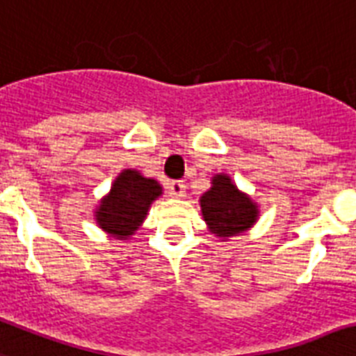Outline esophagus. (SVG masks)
<instances>
[{
  "instance_id": "34e87169",
  "label": "esophagus",
  "mask_w": 356,
  "mask_h": 356,
  "mask_svg": "<svg viewBox=\"0 0 356 356\" xmlns=\"http://www.w3.org/2000/svg\"><path fill=\"white\" fill-rule=\"evenodd\" d=\"M167 189H169V195L175 196V198H181V196L186 195V184H184L181 180L169 181Z\"/></svg>"
}]
</instances>
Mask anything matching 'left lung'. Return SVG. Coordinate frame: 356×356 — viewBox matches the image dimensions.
<instances>
[{
  "mask_svg": "<svg viewBox=\"0 0 356 356\" xmlns=\"http://www.w3.org/2000/svg\"><path fill=\"white\" fill-rule=\"evenodd\" d=\"M204 220L218 237H232L248 229L257 218V207L224 175L213 178V187L200 198Z\"/></svg>",
  "mask_w": 356,
  "mask_h": 356,
  "instance_id": "obj_1",
  "label": "left lung"
}]
</instances>
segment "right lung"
I'll use <instances>...</instances> for the list:
<instances>
[{
  "mask_svg": "<svg viewBox=\"0 0 356 356\" xmlns=\"http://www.w3.org/2000/svg\"><path fill=\"white\" fill-rule=\"evenodd\" d=\"M160 195L161 187L156 180L143 178L138 170H123L95 211L99 226L115 237L127 238L143 222L150 204Z\"/></svg>",
  "mask_w": 356,
  "mask_h": 356,
  "instance_id": "1",
  "label": "right lung"
}]
</instances>
